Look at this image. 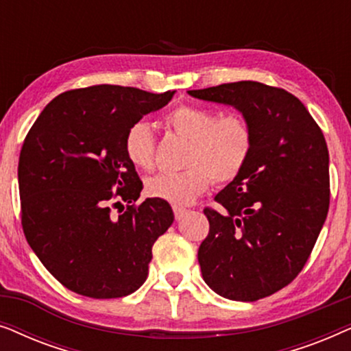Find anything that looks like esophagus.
Listing matches in <instances>:
<instances>
[{
    "label": "esophagus",
    "mask_w": 351,
    "mask_h": 351,
    "mask_svg": "<svg viewBox=\"0 0 351 351\" xmlns=\"http://www.w3.org/2000/svg\"><path fill=\"white\" fill-rule=\"evenodd\" d=\"M186 213H189V210H186L185 208H182V206H174V215H176V219H182Z\"/></svg>",
    "instance_id": "34e87169"
}]
</instances>
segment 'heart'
<instances>
[{
	"label": "heart",
	"mask_w": 351,
	"mask_h": 351,
	"mask_svg": "<svg viewBox=\"0 0 351 351\" xmlns=\"http://www.w3.org/2000/svg\"><path fill=\"white\" fill-rule=\"evenodd\" d=\"M165 124L185 141L184 171L156 174L147 180V193L174 206H186L208 190L210 180L228 184L251 160L254 132L241 114H220L201 105H179L165 117ZM156 141L145 121H136L124 136V153L137 169L155 166Z\"/></svg>",
	"instance_id": "1"
}]
</instances>
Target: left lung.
<instances>
[{"instance_id":"left-lung-1","label":"left lung","mask_w":351,"mask_h":351,"mask_svg":"<svg viewBox=\"0 0 351 351\" xmlns=\"http://www.w3.org/2000/svg\"><path fill=\"white\" fill-rule=\"evenodd\" d=\"M238 108L251 124V160L204 208L209 233L198 249L203 280L230 300L275 294L302 271L329 210V152L295 95L257 81L189 90Z\"/></svg>"}]
</instances>
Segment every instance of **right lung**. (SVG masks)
Here are the masks:
<instances>
[{"instance_id":"add662e5","label":"right lung","mask_w":351,"mask_h":351,"mask_svg":"<svg viewBox=\"0 0 351 351\" xmlns=\"http://www.w3.org/2000/svg\"><path fill=\"white\" fill-rule=\"evenodd\" d=\"M174 90L97 84L46 105L19 158L22 228L47 271L76 294L117 299L148 276L152 247L174 222L167 201L147 198L124 136ZM124 200L118 216L111 209Z\"/></svg>"}]
</instances>
